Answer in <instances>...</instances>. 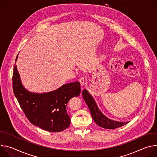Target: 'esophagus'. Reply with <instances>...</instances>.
Returning a JSON list of instances; mask_svg holds the SVG:
<instances>
[{
  "label": "esophagus",
  "mask_w": 157,
  "mask_h": 157,
  "mask_svg": "<svg viewBox=\"0 0 157 157\" xmlns=\"http://www.w3.org/2000/svg\"><path fill=\"white\" fill-rule=\"evenodd\" d=\"M79 82H80V84L81 85V86H83L84 84V83H85V79L83 78V77H81V78H79Z\"/></svg>",
  "instance_id": "34e87169"
}]
</instances>
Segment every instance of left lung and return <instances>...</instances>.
Masks as SVG:
<instances>
[{
  "instance_id": "1",
  "label": "left lung",
  "mask_w": 157,
  "mask_h": 157,
  "mask_svg": "<svg viewBox=\"0 0 157 157\" xmlns=\"http://www.w3.org/2000/svg\"><path fill=\"white\" fill-rule=\"evenodd\" d=\"M82 95L89 110H90L91 116L93 120L94 121L96 124L99 126L104 128L115 129L116 128L121 127L128 122H117L108 119L104 115H103L101 112L99 110L93 98L86 90V89H84L83 90Z\"/></svg>"
}]
</instances>
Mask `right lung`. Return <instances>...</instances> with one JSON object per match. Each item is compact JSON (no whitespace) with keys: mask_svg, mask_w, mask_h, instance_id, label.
Instances as JSON below:
<instances>
[{"mask_svg":"<svg viewBox=\"0 0 157 157\" xmlns=\"http://www.w3.org/2000/svg\"><path fill=\"white\" fill-rule=\"evenodd\" d=\"M17 57L18 55L15 60ZM12 81L13 93L32 124L52 132L63 131L70 126L71 121L67 113L66 105L72 98L80 94L79 82L64 84L48 93H32L22 86L15 63Z\"/></svg>","mask_w":157,"mask_h":157,"instance_id":"right-lung-1","label":"right lung"}]
</instances>
